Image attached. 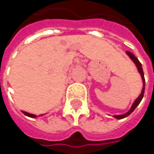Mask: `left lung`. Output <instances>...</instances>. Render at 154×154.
Masks as SVG:
<instances>
[{
    "mask_svg": "<svg viewBox=\"0 0 154 154\" xmlns=\"http://www.w3.org/2000/svg\"><path fill=\"white\" fill-rule=\"evenodd\" d=\"M126 53L129 56V58H130V59L133 60V62L136 64V66H137V70H138V72L140 73V75H141V77H142V79H143V89H142V92H141L140 95H139L138 97L137 98V100L134 102V103H133L132 107L130 108V109H129L127 113H125V114H122V115H114V118H116L117 119H124V118L128 117V115H130V114L135 110V109L137 107V105L140 103V102L142 101V99H143V94H144L145 80H144V76H143V71L142 64L140 63V61L138 60V59H137V57H135V55H134L133 53H131V52H130V51H126Z\"/></svg>",
    "mask_w": 154,
    "mask_h": 154,
    "instance_id": "8db88e82",
    "label": "left lung"
}]
</instances>
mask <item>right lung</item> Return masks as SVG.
<instances>
[{"mask_svg":"<svg viewBox=\"0 0 154 154\" xmlns=\"http://www.w3.org/2000/svg\"><path fill=\"white\" fill-rule=\"evenodd\" d=\"M26 116H28L30 118H36V115H34V114H31V113H28V112H26V111H22Z\"/></svg>","mask_w":154,"mask_h":154,"instance_id":"1","label":"right lung"}]
</instances>
